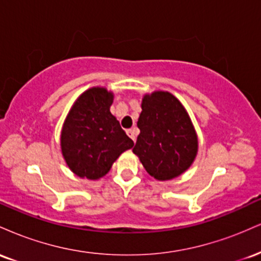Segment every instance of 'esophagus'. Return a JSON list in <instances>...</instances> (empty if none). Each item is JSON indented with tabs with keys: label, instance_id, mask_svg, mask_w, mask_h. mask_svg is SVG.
Here are the masks:
<instances>
[{
	"label": "esophagus",
	"instance_id": "34e87169",
	"mask_svg": "<svg viewBox=\"0 0 261 261\" xmlns=\"http://www.w3.org/2000/svg\"><path fill=\"white\" fill-rule=\"evenodd\" d=\"M126 134L128 135V136L131 137V140L134 141V142H136V136H137V128H128V130L126 131Z\"/></svg>",
	"mask_w": 261,
	"mask_h": 261
}]
</instances>
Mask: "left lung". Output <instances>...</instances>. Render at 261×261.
Masks as SVG:
<instances>
[{"mask_svg":"<svg viewBox=\"0 0 261 261\" xmlns=\"http://www.w3.org/2000/svg\"><path fill=\"white\" fill-rule=\"evenodd\" d=\"M133 152L157 180L176 178L193 164L197 135L190 116L172 93L157 91L142 98Z\"/></svg>","mask_w":261,"mask_h":261,"instance_id":"1","label":"left lung"}]
</instances>
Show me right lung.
I'll use <instances>...</instances> for the list:
<instances>
[{
	"label": "right lung",
	"instance_id": "right-lung-1",
	"mask_svg": "<svg viewBox=\"0 0 261 261\" xmlns=\"http://www.w3.org/2000/svg\"><path fill=\"white\" fill-rule=\"evenodd\" d=\"M113 92L93 87L80 95L68 112L61 131V152L66 164L80 178L97 180L134 141L110 113Z\"/></svg>",
	"mask_w": 261,
	"mask_h": 261
}]
</instances>
